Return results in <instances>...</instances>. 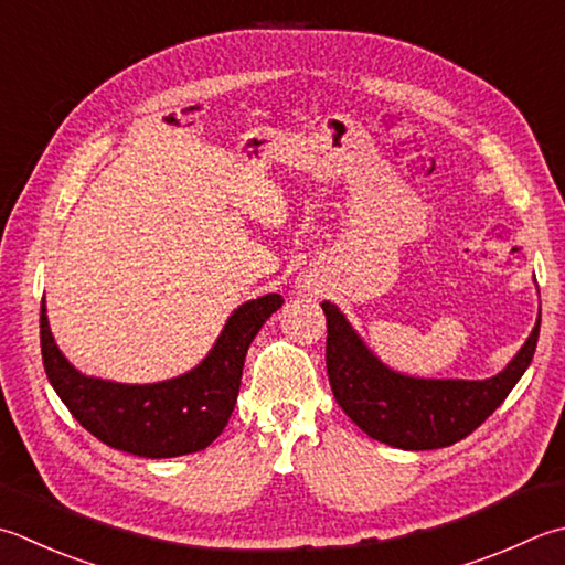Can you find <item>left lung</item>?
Masks as SVG:
<instances>
[{
  "mask_svg": "<svg viewBox=\"0 0 565 565\" xmlns=\"http://www.w3.org/2000/svg\"><path fill=\"white\" fill-rule=\"evenodd\" d=\"M320 306L328 323L326 367L335 402L364 434L404 450L446 448L470 436L522 380L541 326L539 313L522 350L490 380H418L374 358L335 303Z\"/></svg>",
  "mask_w": 565,
  "mask_h": 565,
  "instance_id": "1",
  "label": "left lung"
}]
</instances>
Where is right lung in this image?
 Masks as SVG:
<instances>
[{
  "label": "right lung",
  "instance_id": "obj_1",
  "mask_svg": "<svg viewBox=\"0 0 565 565\" xmlns=\"http://www.w3.org/2000/svg\"><path fill=\"white\" fill-rule=\"evenodd\" d=\"M279 294L242 303L207 358L181 377L119 384L85 377L63 358L41 303V355L49 382L73 418L109 448L139 458H175L207 448L237 404L242 367L254 335L281 308Z\"/></svg>",
  "mask_w": 565,
  "mask_h": 565
}]
</instances>
